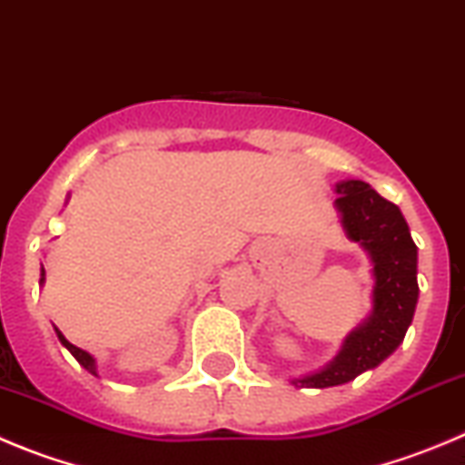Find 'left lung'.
Masks as SVG:
<instances>
[{
  "mask_svg": "<svg viewBox=\"0 0 465 465\" xmlns=\"http://www.w3.org/2000/svg\"><path fill=\"white\" fill-rule=\"evenodd\" d=\"M333 192L347 238L359 242L373 263V311L347 333L333 361L292 380L296 387H336L380 366L403 342L420 299L417 245L399 206L363 181H341Z\"/></svg>",
  "mask_w": 465,
  "mask_h": 465,
  "instance_id": "1",
  "label": "left lung"
}]
</instances>
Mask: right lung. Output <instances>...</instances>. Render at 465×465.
Returning a JSON list of instances; mask_svg holds the SVG:
<instances>
[{"label": "right lung", "instance_id": "right-lung-1", "mask_svg": "<svg viewBox=\"0 0 465 465\" xmlns=\"http://www.w3.org/2000/svg\"><path fill=\"white\" fill-rule=\"evenodd\" d=\"M44 282H45V271L41 269V280H39V284H44ZM55 333H57V338H60V342H62V345H64L66 350H69V352L74 354V357H76V361L81 363L83 368H85L87 373L97 375V361H94V357H92L90 352H85V350H81V347L71 345V342L66 341L64 336H62V331H60V329H55Z\"/></svg>", "mask_w": 465, "mask_h": 465}]
</instances>
